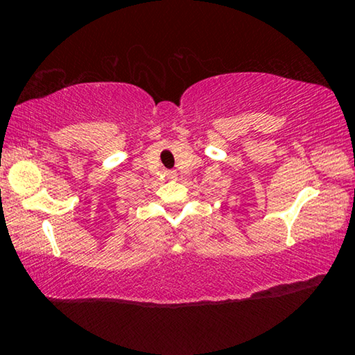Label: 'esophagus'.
Returning a JSON list of instances; mask_svg holds the SVG:
<instances>
[{"label": "esophagus", "instance_id": "1", "mask_svg": "<svg viewBox=\"0 0 355 355\" xmlns=\"http://www.w3.org/2000/svg\"><path fill=\"white\" fill-rule=\"evenodd\" d=\"M167 177H169V180H175L177 178V173L175 172H169V173H167Z\"/></svg>", "mask_w": 355, "mask_h": 355}]
</instances>
